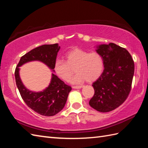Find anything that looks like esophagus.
Instances as JSON below:
<instances>
[{"label": "esophagus", "mask_w": 148, "mask_h": 148, "mask_svg": "<svg viewBox=\"0 0 148 148\" xmlns=\"http://www.w3.org/2000/svg\"><path fill=\"white\" fill-rule=\"evenodd\" d=\"M81 87H82V86H81V85H79V86H72V88H75V89L81 88Z\"/></svg>", "instance_id": "obj_1"}]
</instances>
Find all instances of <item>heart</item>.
<instances>
[{
    "label": "heart",
    "instance_id": "b5f03b06",
    "mask_svg": "<svg viewBox=\"0 0 148 148\" xmlns=\"http://www.w3.org/2000/svg\"><path fill=\"white\" fill-rule=\"evenodd\" d=\"M65 61L56 60L54 71L62 80L68 81L74 74H76L71 79L72 84H79L86 80L93 82L102 74L104 63L101 55L97 52L88 53L79 48L67 52L64 55Z\"/></svg>",
    "mask_w": 148,
    "mask_h": 148
}]
</instances>
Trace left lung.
<instances>
[{
	"label": "left lung",
	"mask_w": 148,
	"mask_h": 148,
	"mask_svg": "<svg viewBox=\"0 0 148 148\" xmlns=\"http://www.w3.org/2000/svg\"><path fill=\"white\" fill-rule=\"evenodd\" d=\"M104 70L92 84L95 93L89 102L97 111L108 112L121 106L130 94L134 74V62L127 50L114 43L98 46Z\"/></svg>",
	"instance_id": "1"
}]
</instances>
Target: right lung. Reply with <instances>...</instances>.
<instances>
[{
    "instance_id": "right-lung-1",
    "label": "right lung",
    "mask_w": 148,
    "mask_h": 148,
    "mask_svg": "<svg viewBox=\"0 0 148 148\" xmlns=\"http://www.w3.org/2000/svg\"><path fill=\"white\" fill-rule=\"evenodd\" d=\"M59 49L58 44L37 47L21 56L15 69L16 84L22 99L28 107L42 116H54L60 111L64 108L72 88L52 74L51 83L46 90L37 93L31 92L21 82L19 76V67L28 62L39 60L50 69H54V64Z\"/></svg>"
}]
</instances>
